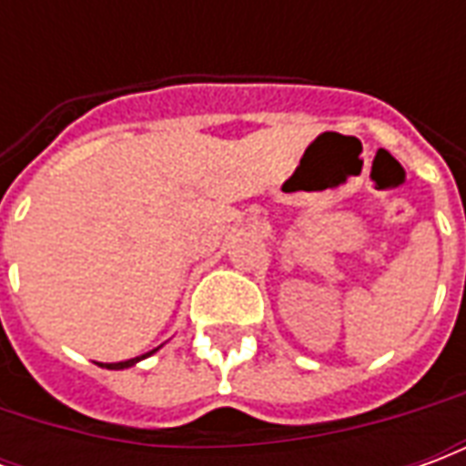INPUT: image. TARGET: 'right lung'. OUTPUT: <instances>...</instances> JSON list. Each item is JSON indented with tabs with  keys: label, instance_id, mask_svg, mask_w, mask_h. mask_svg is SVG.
Wrapping results in <instances>:
<instances>
[{
	"label": "right lung",
	"instance_id": "add662e5",
	"mask_svg": "<svg viewBox=\"0 0 466 466\" xmlns=\"http://www.w3.org/2000/svg\"><path fill=\"white\" fill-rule=\"evenodd\" d=\"M154 351H157V350L147 351V354H142V357H134V360H127V361H112V364H102V367H106V370H129V367H134V364H137V361L147 360V357H149V354H154Z\"/></svg>",
	"mask_w": 466,
	"mask_h": 466
}]
</instances>
